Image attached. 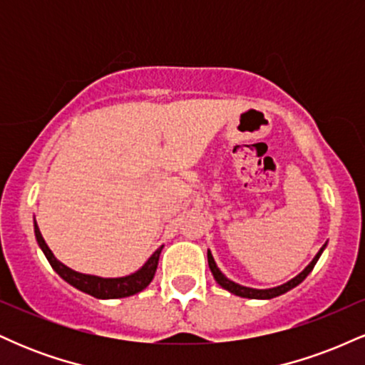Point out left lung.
Here are the masks:
<instances>
[{"label":"left lung","instance_id":"left-lung-1","mask_svg":"<svg viewBox=\"0 0 365 365\" xmlns=\"http://www.w3.org/2000/svg\"><path fill=\"white\" fill-rule=\"evenodd\" d=\"M324 247H326V244L321 247L319 252L316 254V257L312 259L311 264H309V266L305 267L302 273L297 274L295 278L290 279V282L279 284V287H274V288H267V290H257V288L242 287V284H238L235 282H232V279L226 278V276L220 271V267L216 266L215 257H212L211 250H207V262H209V269H211V273H212V276H215V279L217 282V284H221V287H223L225 290H228L230 293H233V295L244 297V299H262V300H266V299H274V297H278V295H283V293H287L288 290H292V288H295L297 284L302 283L304 279L307 278V274L314 269V266H316L317 259L321 257V254H322V250H324Z\"/></svg>","mask_w":365,"mask_h":365}]
</instances>
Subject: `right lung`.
<instances>
[{
  "label": "right lung",
  "mask_w": 365,
  "mask_h": 365,
  "mask_svg": "<svg viewBox=\"0 0 365 365\" xmlns=\"http://www.w3.org/2000/svg\"><path fill=\"white\" fill-rule=\"evenodd\" d=\"M34 232H36V240L39 244L41 250H43L46 259H48L49 264L58 274L65 279L66 283H70L72 287L77 288L83 293H89V295L96 297V299H123V297L135 295L144 290L148 284L153 282L154 274H156L158 269V261L159 254H161L163 245L148 259V262L140 267L135 273L123 276V278H101V276H92V274H82L77 273V271L70 269L68 266L58 261L54 257L51 249L46 245L43 235L39 232V226L34 221Z\"/></svg>",
  "instance_id": "obj_1"
}]
</instances>
